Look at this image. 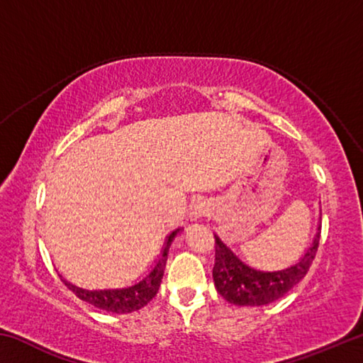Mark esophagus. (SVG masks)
Wrapping results in <instances>:
<instances>
[{"label":"esophagus","instance_id":"obj_1","mask_svg":"<svg viewBox=\"0 0 363 363\" xmlns=\"http://www.w3.org/2000/svg\"><path fill=\"white\" fill-rule=\"evenodd\" d=\"M208 211L206 203L201 199H196L192 201V205L189 208V216L190 219H199L203 216V214Z\"/></svg>","mask_w":363,"mask_h":363}]
</instances>
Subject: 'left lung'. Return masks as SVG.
<instances>
[{
	"label": "left lung",
	"instance_id": "1",
	"mask_svg": "<svg viewBox=\"0 0 363 363\" xmlns=\"http://www.w3.org/2000/svg\"><path fill=\"white\" fill-rule=\"evenodd\" d=\"M216 238V259L213 280L218 293L235 306H266L280 299L298 285L314 261L320 240V218H318L314 240L304 255L291 266L277 270H259L243 262L220 238Z\"/></svg>",
	"mask_w": 363,
	"mask_h": 363
}]
</instances>
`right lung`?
<instances>
[{"label":"right lung","mask_w":363,"mask_h":363,"mask_svg":"<svg viewBox=\"0 0 363 363\" xmlns=\"http://www.w3.org/2000/svg\"><path fill=\"white\" fill-rule=\"evenodd\" d=\"M181 230L182 227H177V229L168 233L155 266H153L143 279L130 286L104 288V290H86V288H79L70 284V281H67L62 275H60V279H62L67 288L75 293L79 299L93 304L94 307H99L102 311L113 312V314H130V312L139 311L158 293V288L160 284H162L164 274V267H167L169 247L171 243H173L174 237Z\"/></svg>","instance_id":"obj_1"}]
</instances>
